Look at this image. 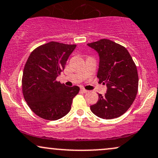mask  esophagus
Returning a JSON list of instances; mask_svg holds the SVG:
<instances>
[{
    "mask_svg": "<svg viewBox=\"0 0 158 158\" xmlns=\"http://www.w3.org/2000/svg\"><path fill=\"white\" fill-rule=\"evenodd\" d=\"M81 91H82V92H83V93H85H85H87V92H88V90H85V88H81Z\"/></svg>",
    "mask_w": 158,
    "mask_h": 158,
    "instance_id": "obj_1",
    "label": "esophagus"
}]
</instances>
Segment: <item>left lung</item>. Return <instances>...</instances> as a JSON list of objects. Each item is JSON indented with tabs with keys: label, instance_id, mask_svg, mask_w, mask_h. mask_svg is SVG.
<instances>
[{
	"label": "left lung",
	"instance_id": "1",
	"mask_svg": "<svg viewBox=\"0 0 158 158\" xmlns=\"http://www.w3.org/2000/svg\"><path fill=\"white\" fill-rule=\"evenodd\" d=\"M99 56L97 77L107 85V93L98 94L90 110L103 119L120 117L133 103L138 88V75L130 53L122 45L103 39L88 43Z\"/></svg>",
	"mask_w": 158,
	"mask_h": 158
}]
</instances>
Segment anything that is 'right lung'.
<instances>
[{"instance_id":"1","label":"right lung","mask_w":158,"mask_h":158,"mask_svg":"<svg viewBox=\"0 0 158 158\" xmlns=\"http://www.w3.org/2000/svg\"><path fill=\"white\" fill-rule=\"evenodd\" d=\"M77 45L50 42L34 50L25 64L23 94L28 107L46 120H58L69 113L78 86L67 87L56 80Z\"/></svg>"}]
</instances>
